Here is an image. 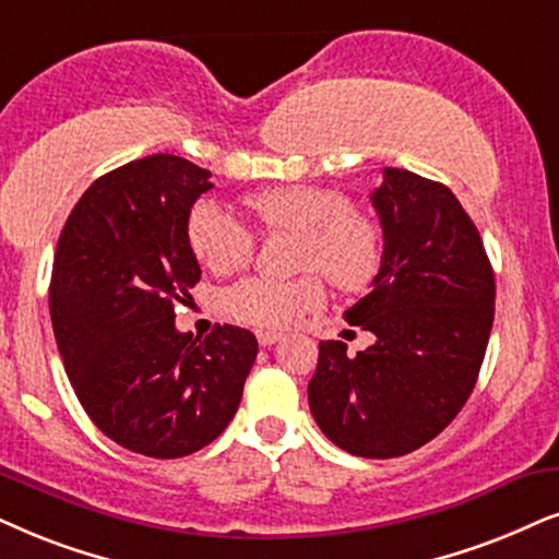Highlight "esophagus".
I'll list each match as a JSON object with an SVG mask.
<instances>
[{"label": "esophagus", "instance_id": "1", "mask_svg": "<svg viewBox=\"0 0 559 559\" xmlns=\"http://www.w3.org/2000/svg\"><path fill=\"white\" fill-rule=\"evenodd\" d=\"M278 341H281V332H271V330H260L258 332V343L263 345V348H267V345H273Z\"/></svg>", "mask_w": 559, "mask_h": 559}]
</instances>
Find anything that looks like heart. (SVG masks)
Returning <instances> with one entry per match:
<instances>
[{
    "label": "heart",
    "mask_w": 559,
    "mask_h": 559,
    "mask_svg": "<svg viewBox=\"0 0 559 559\" xmlns=\"http://www.w3.org/2000/svg\"><path fill=\"white\" fill-rule=\"evenodd\" d=\"M245 206L265 231L301 235V271L322 273L337 292H364L377 278L381 231L373 218L350 209L341 190L314 186L260 190L245 198ZM186 237L198 263L216 275L242 271L255 255V231L214 201H201L190 211ZM322 301L324 286L317 275L299 281L245 278L224 296L231 317L267 330L292 328Z\"/></svg>",
    "instance_id": "obj_1"
}]
</instances>
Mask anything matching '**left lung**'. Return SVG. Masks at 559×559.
I'll return each mask as SVG.
<instances>
[{
	"label": "left lung",
	"mask_w": 559,
	"mask_h": 559,
	"mask_svg": "<svg viewBox=\"0 0 559 559\" xmlns=\"http://www.w3.org/2000/svg\"><path fill=\"white\" fill-rule=\"evenodd\" d=\"M384 252L371 292L345 312L377 341L356 356L322 341L309 409L335 447L392 459L436 438L483 366L496 275L475 222L447 186L386 167L371 193Z\"/></svg>",
	"instance_id": "obj_1"
}]
</instances>
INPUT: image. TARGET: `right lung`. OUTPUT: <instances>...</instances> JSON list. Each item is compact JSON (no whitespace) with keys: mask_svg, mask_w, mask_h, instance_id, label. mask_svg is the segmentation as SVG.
<instances>
[{"mask_svg":"<svg viewBox=\"0 0 559 559\" xmlns=\"http://www.w3.org/2000/svg\"><path fill=\"white\" fill-rule=\"evenodd\" d=\"M209 178L175 154L129 162L84 190L56 245L48 304L69 381L105 436L154 459L222 436L258 356L235 324L203 341L175 328L201 278L186 224Z\"/></svg>","mask_w":559,"mask_h":559,"instance_id":"obj_1","label":"right lung"}]
</instances>
